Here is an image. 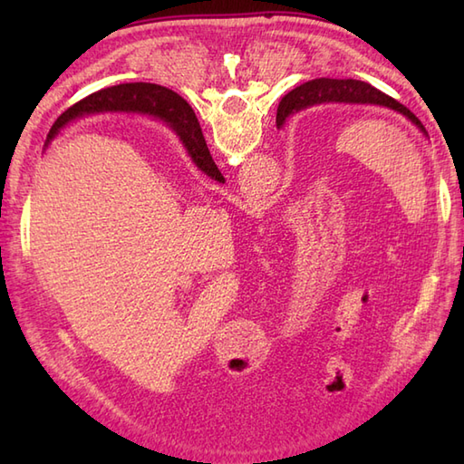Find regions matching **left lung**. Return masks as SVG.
Segmentation results:
<instances>
[{
	"label": "left lung",
	"mask_w": 464,
	"mask_h": 464,
	"mask_svg": "<svg viewBox=\"0 0 464 464\" xmlns=\"http://www.w3.org/2000/svg\"><path fill=\"white\" fill-rule=\"evenodd\" d=\"M369 103V105H382L389 107L392 111H399L401 115H405L411 123H415L419 130L427 135L425 127L419 121V117L415 113H411L405 105L399 103L397 100H392L387 93H382L379 90H374L372 85L357 82V80H313L303 83L299 87H295L293 92L283 97V105H281V113H277V125H283L285 120L289 115L297 113L301 110H307L311 105L317 103ZM185 110H191L189 105L183 102Z\"/></svg>",
	"instance_id": "1"
}]
</instances>
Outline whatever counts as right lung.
<instances>
[{
    "mask_svg": "<svg viewBox=\"0 0 464 464\" xmlns=\"http://www.w3.org/2000/svg\"><path fill=\"white\" fill-rule=\"evenodd\" d=\"M107 110L143 111L163 117V120L173 127L175 133L179 135V140L183 141L185 150L189 151L193 163L199 167L203 173L213 177V179L223 181V175L217 169L215 161L211 160V153L207 150L203 131L193 110H185L179 95L167 90V87L155 83H121L87 95L85 100L77 102L59 117L55 125L52 127V131L47 135V141L55 137L59 127L75 120V117H83Z\"/></svg>",
    "mask_w": 464,
    "mask_h": 464,
    "instance_id": "right-lung-1",
    "label": "right lung"
}]
</instances>
